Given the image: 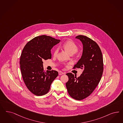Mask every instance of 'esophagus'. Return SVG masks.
<instances>
[{"mask_svg":"<svg viewBox=\"0 0 123 123\" xmlns=\"http://www.w3.org/2000/svg\"><path fill=\"white\" fill-rule=\"evenodd\" d=\"M64 74V73L62 71H59V75H62Z\"/></svg>","mask_w":123,"mask_h":123,"instance_id":"esophagus-1","label":"esophagus"}]
</instances>
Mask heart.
<instances>
[{
  "instance_id": "b5f03b06",
  "label": "heart",
  "mask_w": 123,
  "mask_h": 123,
  "mask_svg": "<svg viewBox=\"0 0 123 123\" xmlns=\"http://www.w3.org/2000/svg\"><path fill=\"white\" fill-rule=\"evenodd\" d=\"M62 47L69 55L75 54L78 50V48L76 44L73 41H72V40H68L65 42L62 45ZM58 48H56L54 52V55H56L58 52Z\"/></svg>"
}]
</instances>
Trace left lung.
<instances>
[{"label":"left lung","mask_w":123,"mask_h":123,"mask_svg":"<svg viewBox=\"0 0 123 123\" xmlns=\"http://www.w3.org/2000/svg\"><path fill=\"white\" fill-rule=\"evenodd\" d=\"M75 38L82 42L83 49L81 58L74 68H84V71L78 78L72 73H67L68 81L66 86L71 97L80 100L88 97L100 80L104 69L103 59L101 49L95 42L84 35H78Z\"/></svg>","instance_id":"8db88e82"}]
</instances>
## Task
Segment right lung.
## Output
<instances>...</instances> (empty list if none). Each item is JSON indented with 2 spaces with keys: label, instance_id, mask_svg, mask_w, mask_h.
Returning <instances> with one entry per match:
<instances>
[{
  "label": "right lung",
  "instance_id": "add662e5",
  "mask_svg": "<svg viewBox=\"0 0 123 123\" xmlns=\"http://www.w3.org/2000/svg\"><path fill=\"white\" fill-rule=\"evenodd\" d=\"M60 41L41 35L31 40L23 49L20 59L22 75L27 88L36 95L47 93L58 75L55 70H44L43 60L51 59V49Z\"/></svg>",
  "mask_w": 123,
  "mask_h": 123
}]
</instances>
